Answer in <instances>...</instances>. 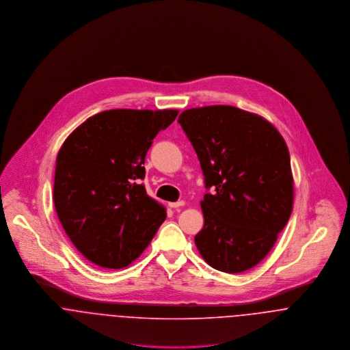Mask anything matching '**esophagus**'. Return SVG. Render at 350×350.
<instances>
[{
	"instance_id": "esophagus-1",
	"label": "esophagus",
	"mask_w": 350,
	"mask_h": 350,
	"mask_svg": "<svg viewBox=\"0 0 350 350\" xmlns=\"http://www.w3.org/2000/svg\"><path fill=\"white\" fill-rule=\"evenodd\" d=\"M185 204V201H177V202H169V206L170 208H174V209H177V208H180V206H183Z\"/></svg>"
}]
</instances>
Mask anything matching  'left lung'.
<instances>
[{"label": "left lung", "instance_id": "1", "mask_svg": "<svg viewBox=\"0 0 350 350\" xmlns=\"http://www.w3.org/2000/svg\"><path fill=\"white\" fill-rule=\"evenodd\" d=\"M178 123L212 189L200 202L196 247L219 271H247L269 255L293 211L287 145L267 119L233 106L189 109Z\"/></svg>", "mask_w": 350, "mask_h": 350}]
</instances>
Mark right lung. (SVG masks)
I'll list each match as a JSON object with an SVG mask.
<instances>
[{
    "label": "right lung",
    "mask_w": 350,
    "mask_h": 350,
    "mask_svg": "<svg viewBox=\"0 0 350 350\" xmlns=\"http://www.w3.org/2000/svg\"><path fill=\"white\" fill-rule=\"evenodd\" d=\"M178 110L102 111L78 126L62 145L55 169L57 217L79 252L118 270L134 262L166 219L146 193L145 157L159 130Z\"/></svg>",
    "instance_id": "right-lung-1"
}]
</instances>
